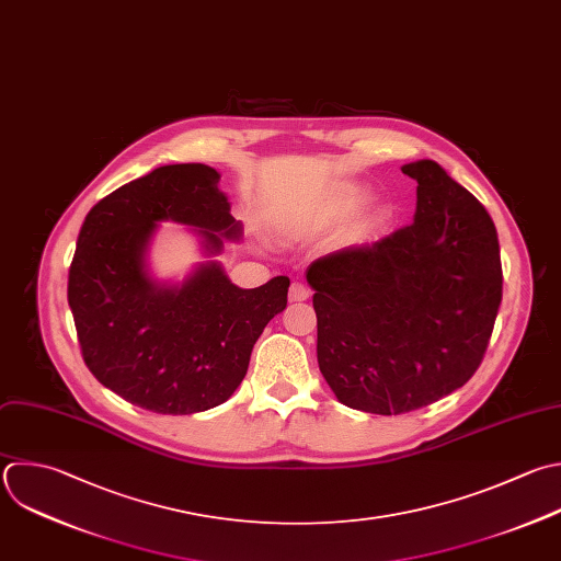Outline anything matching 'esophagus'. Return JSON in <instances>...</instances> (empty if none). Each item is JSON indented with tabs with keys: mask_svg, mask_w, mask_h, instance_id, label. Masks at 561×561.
<instances>
[{
	"mask_svg": "<svg viewBox=\"0 0 561 561\" xmlns=\"http://www.w3.org/2000/svg\"><path fill=\"white\" fill-rule=\"evenodd\" d=\"M309 287L305 285V283H300V280H296V283H291V287H289V300L291 302H300V300H307L309 298Z\"/></svg>",
	"mask_w": 561,
	"mask_h": 561,
	"instance_id": "34e87169",
	"label": "esophagus"
}]
</instances>
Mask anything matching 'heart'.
<instances>
[{
  "label": "heart",
  "mask_w": 561,
  "mask_h": 561,
  "mask_svg": "<svg viewBox=\"0 0 561 561\" xmlns=\"http://www.w3.org/2000/svg\"><path fill=\"white\" fill-rule=\"evenodd\" d=\"M366 197H368V191L364 186H359V184H344V186H340L331 195L329 208L333 213H337V215H351V213H355L366 202ZM392 217H394L392 206L390 204H379V206H375L366 215L364 226H366L368 232H377V230H383L392 221Z\"/></svg>",
  "instance_id": "1"
}]
</instances>
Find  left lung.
I'll list each match as a JSON object with an SVG mask.
<instances>
[{
    "label": "left lung",
    "instance_id": "obj_1",
    "mask_svg": "<svg viewBox=\"0 0 561 561\" xmlns=\"http://www.w3.org/2000/svg\"><path fill=\"white\" fill-rule=\"evenodd\" d=\"M416 180L414 224L307 267L318 366L337 401L403 414L454 392L480 366L502 300L495 226L434 160Z\"/></svg>",
    "mask_w": 561,
    "mask_h": 561
}]
</instances>
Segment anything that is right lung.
I'll use <instances>...</instances> for the list:
<instances>
[{
	"label": "right lung",
	"mask_w": 561,
	"mask_h": 561,
	"mask_svg": "<svg viewBox=\"0 0 561 561\" xmlns=\"http://www.w3.org/2000/svg\"><path fill=\"white\" fill-rule=\"evenodd\" d=\"M206 164H169L134 180L85 217L68 302L92 375L134 405L193 414L228 401L267 322L287 307L289 278L237 287L219 261L241 221ZM164 220L194 228L207 261L182 284L158 282L148 248Z\"/></svg>",
	"instance_id": "obj_1"
}]
</instances>
